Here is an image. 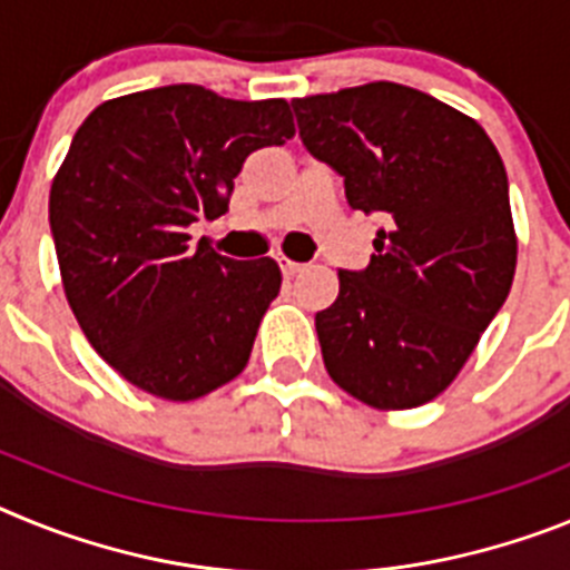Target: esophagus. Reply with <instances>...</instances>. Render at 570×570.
<instances>
[{
	"label": "esophagus",
	"mask_w": 570,
	"mask_h": 570,
	"mask_svg": "<svg viewBox=\"0 0 570 570\" xmlns=\"http://www.w3.org/2000/svg\"><path fill=\"white\" fill-rule=\"evenodd\" d=\"M276 262H279V268H282V274H285V276H296V274H302V271H305V265H302V262L288 259V256H276Z\"/></svg>",
	"instance_id": "34e87169"
}]
</instances>
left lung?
Here are the masks:
<instances>
[{
	"mask_svg": "<svg viewBox=\"0 0 570 570\" xmlns=\"http://www.w3.org/2000/svg\"><path fill=\"white\" fill-rule=\"evenodd\" d=\"M299 139L382 214L367 268L340 271L316 314L331 380L365 405L440 396L508 299L517 268L508 176L471 116L396 82L291 99Z\"/></svg>",
	"mask_w": 570,
	"mask_h": 570,
	"instance_id": "obj_1",
	"label": "left lung"
}]
</instances>
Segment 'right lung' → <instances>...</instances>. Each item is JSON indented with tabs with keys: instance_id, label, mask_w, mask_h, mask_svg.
I'll return each instance as SVG.
<instances>
[{
	"instance_id": "add662e5",
	"label": "right lung",
	"mask_w": 570,
	"mask_h": 570,
	"mask_svg": "<svg viewBox=\"0 0 570 570\" xmlns=\"http://www.w3.org/2000/svg\"><path fill=\"white\" fill-rule=\"evenodd\" d=\"M291 136L285 99L203 85L108 99L79 125L50 185V234L79 328L130 385L188 402L248 365L279 265L194 248L188 228L228 210L248 154Z\"/></svg>"
}]
</instances>
